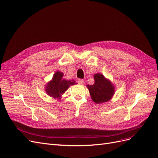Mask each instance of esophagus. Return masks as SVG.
I'll return each mask as SVG.
<instances>
[{
  "mask_svg": "<svg viewBox=\"0 0 158 158\" xmlns=\"http://www.w3.org/2000/svg\"><path fill=\"white\" fill-rule=\"evenodd\" d=\"M78 83L81 84V85H83L85 83L84 80L83 79H79L78 80Z\"/></svg>",
  "mask_w": 158,
  "mask_h": 158,
  "instance_id": "1",
  "label": "esophagus"
}]
</instances>
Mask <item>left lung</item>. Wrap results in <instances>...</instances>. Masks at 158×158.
I'll return each mask as SVG.
<instances>
[{
  "label": "left lung",
  "mask_w": 158,
  "mask_h": 158,
  "mask_svg": "<svg viewBox=\"0 0 158 158\" xmlns=\"http://www.w3.org/2000/svg\"><path fill=\"white\" fill-rule=\"evenodd\" d=\"M94 79V83L92 85H87L93 100L96 104L110 100L115 91L113 85L100 73L95 74Z\"/></svg>",
  "instance_id": "1"
}]
</instances>
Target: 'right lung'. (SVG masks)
<instances>
[{
	"instance_id": "right-lung-1",
	"label": "right lung",
	"mask_w": 158,
	"mask_h": 158,
	"mask_svg": "<svg viewBox=\"0 0 158 158\" xmlns=\"http://www.w3.org/2000/svg\"><path fill=\"white\" fill-rule=\"evenodd\" d=\"M63 73L56 72L52 77V80L47 85L46 91L50 96L55 98H60L61 95L68 90L69 86L75 85L74 80L66 81L63 79Z\"/></svg>"
}]
</instances>
